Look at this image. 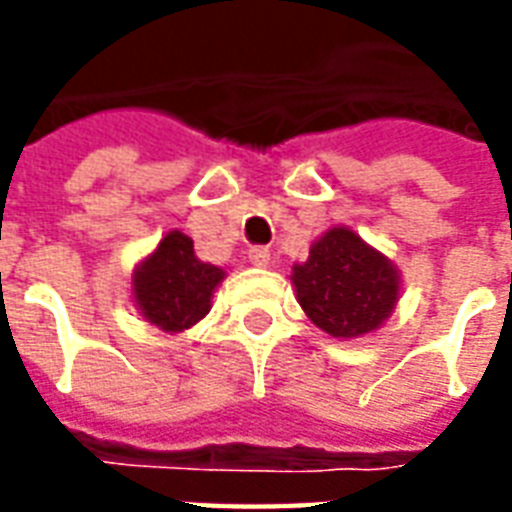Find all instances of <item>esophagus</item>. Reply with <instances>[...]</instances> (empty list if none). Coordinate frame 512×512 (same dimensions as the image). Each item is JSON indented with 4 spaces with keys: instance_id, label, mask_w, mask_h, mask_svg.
<instances>
[{
    "instance_id": "1",
    "label": "esophagus",
    "mask_w": 512,
    "mask_h": 512,
    "mask_svg": "<svg viewBox=\"0 0 512 512\" xmlns=\"http://www.w3.org/2000/svg\"><path fill=\"white\" fill-rule=\"evenodd\" d=\"M268 260H271L268 246H252V249H249V263H255V266H268Z\"/></svg>"
}]
</instances>
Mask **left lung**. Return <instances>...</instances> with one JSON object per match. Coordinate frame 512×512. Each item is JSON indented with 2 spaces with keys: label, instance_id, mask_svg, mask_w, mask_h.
I'll return each instance as SVG.
<instances>
[{
  "label": "left lung",
  "instance_id": "8db88e82",
  "mask_svg": "<svg viewBox=\"0 0 512 512\" xmlns=\"http://www.w3.org/2000/svg\"><path fill=\"white\" fill-rule=\"evenodd\" d=\"M293 285L310 321L345 340L378 329L400 293L392 263L348 227H332L312 244L307 263L293 268Z\"/></svg>",
  "mask_w": 512,
  "mask_h": 512
}]
</instances>
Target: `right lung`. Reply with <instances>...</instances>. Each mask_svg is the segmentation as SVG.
I'll return each mask as SVG.
<instances>
[{"label": "right lung", "instance_id": "add662e5", "mask_svg": "<svg viewBox=\"0 0 512 512\" xmlns=\"http://www.w3.org/2000/svg\"><path fill=\"white\" fill-rule=\"evenodd\" d=\"M222 279V268L197 260L189 235L172 230L136 268L134 301L158 329L183 332L208 315L213 288Z\"/></svg>", "mask_w": 512, "mask_h": 512}]
</instances>
